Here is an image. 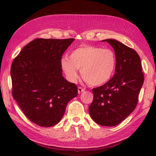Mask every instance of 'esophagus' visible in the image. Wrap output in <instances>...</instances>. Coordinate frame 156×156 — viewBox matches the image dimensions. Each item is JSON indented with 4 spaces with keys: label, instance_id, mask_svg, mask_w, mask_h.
Instances as JSON below:
<instances>
[{
    "label": "esophagus",
    "instance_id": "1",
    "mask_svg": "<svg viewBox=\"0 0 156 156\" xmlns=\"http://www.w3.org/2000/svg\"><path fill=\"white\" fill-rule=\"evenodd\" d=\"M84 90H85L84 89L82 88V87H78V94L82 93V92H83Z\"/></svg>",
    "mask_w": 156,
    "mask_h": 156
}]
</instances>
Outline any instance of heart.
<instances>
[{"instance_id":"1","label":"heart","mask_w":156,"mask_h":156,"mask_svg":"<svg viewBox=\"0 0 156 156\" xmlns=\"http://www.w3.org/2000/svg\"><path fill=\"white\" fill-rule=\"evenodd\" d=\"M116 62V55L111 49L84 45L74 49L69 58H62L60 65L69 82L77 80L79 69L82 77L89 85L100 86L111 78Z\"/></svg>"}]
</instances>
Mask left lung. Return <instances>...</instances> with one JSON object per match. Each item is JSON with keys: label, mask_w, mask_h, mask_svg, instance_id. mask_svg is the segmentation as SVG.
<instances>
[{"label": "left lung", "mask_w": 156, "mask_h": 156, "mask_svg": "<svg viewBox=\"0 0 156 156\" xmlns=\"http://www.w3.org/2000/svg\"><path fill=\"white\" fill-rule=\"evenodd\" d=\"M115 50V74L107 82L92 89L93 101L89 113L94 122L102 126L113 127L134 111L144 82L140 56L134 49L119 41L108 39Z\"/></svg>", "instance_id": "1"}]
</instances>
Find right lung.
<instances>
[{
    "mask_svg": "<svg viewBox=\"0 0 156 156\" xmlns=\"http://www.w3.org/2000/svg\"><path fill=\"white\" fill-rule=\"evenodd\" d=\"M74 39H36L13 60V98L31 122L51 127L60 121L68 102L78 95L77 86L62 76V56Z\"/></svg>",
    "mask_w": 156,
    "mask_h": 156,
    "instance_id": "add662e5",
    "label": "right lung"
}]
</instances>
